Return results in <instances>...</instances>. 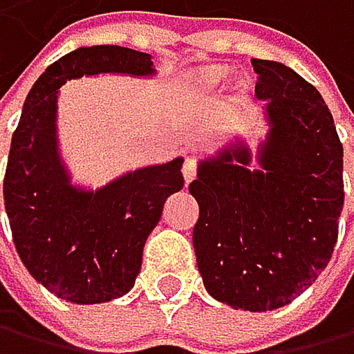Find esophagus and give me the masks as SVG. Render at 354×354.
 <instances>
[{"mask_svg": "<svg viewBox=\"0 0 354 354\" xmlns=\"http://www.w3.org/2000/svg\"><path fill=\"white\" fill-rule=\"evenodd\" d=\"M196 171H198V160L194 156H187L183 162V176H185V183L189 185L196 178Z\"/></svg>", "mask_w": 354, "mask_h": 354, "instance_id": "34e87169", "label": "esophagus"}]
</instances>
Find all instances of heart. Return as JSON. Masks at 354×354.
<instances>
[{
    "label": "heart",
    "mask_w": 354,
    "mask_h": 354,
    "mask_svg": "<svg viewBox=\"0 0 354 354\" xmlns=\"http://www.w3.org/2000/svg\"><path fill=\"white\" fill-rule=\"evenodd\" d=\"M232 75H235V69L228 65H209V67L196 69L189 75V80H192V84L200 93L211 95V93H220V91L232 80Z\"/></svg>",
    "instance_id": "obj_1"
}]
</instances>
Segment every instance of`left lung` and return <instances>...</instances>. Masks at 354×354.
I'll return each instance as SVG.
<instances>
[{
  "mask_svg": "<svg viewBox=\"0 0 354 354\" xmlns=\"http://www.w3.org/2000/svg\"><path fill=\"white\" fill-rule=\"evenodd\" d=\"M268 134L250 169L248 145L200 160L189 185L207 292L232 309L289 305L333 254L344 207V147L320 91L281 62L252 58Z\"/></svg>",
  "mask_w": 354,
  "mask_h": 354,
  "instance_id": "left-lung-1",
  "label": "left lung"
}]
</instances>
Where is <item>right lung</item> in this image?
Instances as JSON below:
<instances>
[{
  "label": "right lung",
  "instance_id": "obj_1",
  "mask_svg": "<svg viewBox=\"0 0 354 354\" xmlns=\"http://www.w3.org/2000/svg\"><path fill=\"white\" fill-rule=\"evenodd\" d=\"M97 73L145 77L156 69L150 54L119 45L77 47L49 65L26 97L3 178L21 261L45 289L75 305L130 292L162 204L185 185L180 156L128 171L95 192L71 185L58 150V88Z\"/></svg>",
  "mask_w": 354,
  "mask_h": 354
}]
</instances>
